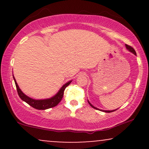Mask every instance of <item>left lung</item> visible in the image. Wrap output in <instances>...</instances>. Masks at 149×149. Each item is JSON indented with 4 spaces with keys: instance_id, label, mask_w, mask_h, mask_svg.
<instances>
[{
    "instance_id": "8db88e82",
    "label": "left lung",
    "mask_w": 149,
    "mask_h": 149,
    "mask_svg": "<svg viewBox=\"0 0 149 149\" xmlns=\"http://www.w3.org/2000/svg\"><path fill=\"white\" fill-rule=\"evenodd\" d=\"M125 46H126V47H127V49H129V50L130 51V52H132V53H134V54H135V55H136V52H135L134 49L132 47H131L130 45H127V44H126ZM89 104H90V105L91 106V107H92V108H94V109H97L96 107H93V106H92V104L90 103V102H89ZM101 111H104V112H107V113H111V112H113V111H116V110H113V111H103V110H101Z\"/></svg>"
}]
</instances>
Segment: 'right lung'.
<instances>
[{
    "mask_svg": "<svg viewBox=\"0 0 149 149\" xmlns=\"http://www.w3.org/2000/svg\"><path fill=\"white\" fill-rule=\"evenodd\" d=\"M13 78H14L15 85H16L17 91L19 96L21 98V100L24 101V102H26L27 104H29L31 107H32L36 109H38V110H45V109H49V108L56 107V106L61 102V100H62L63 96H64V92L65 89H66V87H67L68 85H69L70 83H71V81L66 83V84L60 89V90L58 92L57 95L54 97H52V98L43 100H36L27 97L26 95H25L21 91L19 88L17 83L16 80H15V77H13Z\"/></svg>",
    "mask_w": 149,
    "mask_h": 149,
    "instance_id": "obj_1",
    "label": "right lung"
}]
</instances>
